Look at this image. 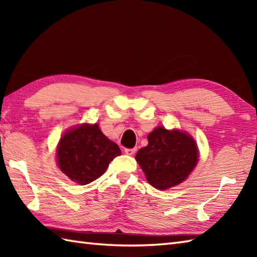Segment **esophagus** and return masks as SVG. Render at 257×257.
Returning a JSON list of instances; mask_svg holds the SVG:
<instances>
[{
	"mask_svg": "<svg viewBox=\"0 0 257 257\" xmlns=\"http://www.w3.org/2000/svg\"><path fill=\"white\" fill-rule=\"evenodd\" d=\"M135 152H136V149H135V148H133V149L125 148V149H124V154L128 155V156H133V155L135 154Z\"/></svg>",
	"mask_w": 257,
	"mask_h": 257,
	"instance_id": "1",
	"label": "esophagus"
}]
</instances>
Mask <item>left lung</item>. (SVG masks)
Listing matches in <instances>:
<instances>
[{"instance_id":"left-lung-1","label":"left lung","mask_w":257,"mask_h":257,"mask_svg":"<svg viewBox=\"0 0 257 257\" xmlns=\"http://www.w3.org/2000/svg\"><path fill=\"white\" fill-rule=\"evenodd\" d=\"M136 160L152 187L166 190L187 179L198 162V149L191 136L158 127L149 134L148 146L137 152Z\"/></svg>"}]
</instances>
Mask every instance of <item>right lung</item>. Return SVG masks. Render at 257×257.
I'll return each instance as SVG.
<instances>
[{"label":"right lung","mask_w":257,"mask_h":257,"mask_svg":"<svg viewBox=\"0 0 257 257\" xmlns=\"http://www.w3.org/2000/svg\"><path fill=\"white\" fill-rule=\"evenodd\" d=\"M119 147L103 135L98 124H81L65 134L57 147L61 170L80 185L102 176L110 161L120 156Z\"/></svg>","instance_id":"add662e5"}]
</instances>
